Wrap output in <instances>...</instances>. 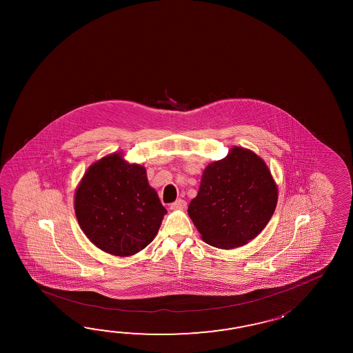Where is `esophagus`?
<instances>
[{"instance_id": "obj_1", "label": "esophagus", "mask_w": 353, "mask_h": 353, "mask_svg": "<svg viewBox=\"0 0 353 353\" xmlns=\"http://www.w3.org/2000/svg\"><path fill=\"white\" fill-rule=\"evenodd\" d=\"M187 207V202L183 201V199H178L176 202L172 203L170 204V210H184Z\"/></svg>"}]
</instances>
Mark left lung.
Returning <instances> with one entry per match:
<instances>
[{
	"label": "left lung",
	"mask_w": 353,
	"mask_h": 353,
	"mask_svg": "<svg viewBox=\"0 0 353 353\" xmlns=\"http://www.w3.org/2000/svg\"><path fill=\"white\" fill-rule=\"evenodd\" d=\"M278 195L263 159L233 146L225 158L204 169L188 214L205 243L232 250L260 234L275 212Z\"/></svg>",
	"instance_id": "1"
}]
</instances>
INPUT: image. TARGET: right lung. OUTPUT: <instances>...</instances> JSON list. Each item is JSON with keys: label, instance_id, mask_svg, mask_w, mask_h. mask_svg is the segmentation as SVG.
<instances>
[{"label": "right lung", "instance_id": "1", "mask_svg": "<svg viewBox=\"0 0 353 353\" xmlns=\"http://www.w3.org/2000/svg\"><path fill=\"white\" fill-rule=\"evenodd\" d=\"M75 217L88 240L107 254L128 257L155 239L166 210L146 169L121 152L93 163L75 189Z\"/></svg>", "mask_w": 353, "mask_h": 353}]
</instances>
